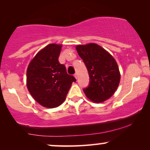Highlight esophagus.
<instances>
[{
  "label": "esophagus",
  "instance_id": "esophagus-1",
  "mask_svg": "<svg viewBox=\"0 0 150 150\" xmlns=\"http://www.w3.org/2000/svg\"><path fill=\"white\" fill-rule=\"evenodd\" d=\"M74 76H75V78L77 79V77H78V75H77V73H75V75H74Z\"/></svg>",
  "mask_w": 150,
  "mask_h": 150
}]
</instances>
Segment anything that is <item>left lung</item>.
<instances>
[{
	"label": "left lung",
	"mask_w": 150,
	"mask_h": 150,
	"mask_svg": "<svg viewBox=\"0 0 150 150\" xmlns=\"http://www.w3.org/2000/svg\"><path fill=\"white\" fill-rule=\"evenodd\" d=\"M76 49L88 70L89 85L83 89L87 98L103 102L113 95L120 82V72L113 56L96 44L78 45Z\"/></svg>",
	"instance_id": "1"
}]
</instances>
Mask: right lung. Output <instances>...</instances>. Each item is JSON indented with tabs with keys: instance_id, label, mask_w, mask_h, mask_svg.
I'll list each match as a JSON object with an SVG mask.
<instances>
[{
	"instance_id": "1",
	"label": "right lung",
	"mask_w": 150,
	"mask_h": 150,
	"mask_svg": "<svg viewBox=\"0 0 150 150\" xmlns=\"http://www.w3.org/2000/svg\"><path fill=\"white\" fill-rule=\"evenodd\" d=\"M61 45L46 46L30 62L27 86L31 95L42 106L54 108L64 101L72 83L76 81L58 61Z\"/></svg>"
}]
</instances>
